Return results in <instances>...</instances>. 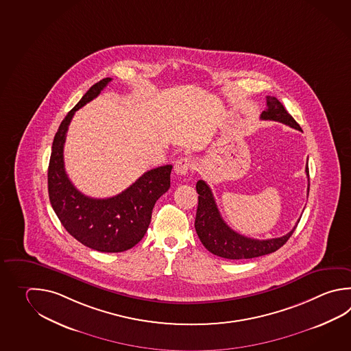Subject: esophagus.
<instances>
[{"mask_svg": "<svg viewBox=\"0 0 351 351\" xmlns=\"http://www.w3.org/2000/svg\"><path fill=\"white\" fill-rule=\"evenodd\" d=\"M190 169H191V161H190V158H181L180 160H178L176 162H175V167H173V170L175 172L178 173V175H181V176H185L190 171Z\"/></svg>", "mask_w": 351, "mask_h": 351, "instance_id": "1", "label": "esophagus"}]
</instances>
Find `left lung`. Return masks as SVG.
<instances>
[{"mask_svg":"<svg viewBox=\"0 0 351 351\" xmlns=\"http://www.w3.org/2000/svg\"><path fill=\"white\" fill-rule=\"evenodd\" d=\"M267 108L260 116L261 120H271L281 122L295 130L302 131L300 125L293 120V116L287 112L282 104L276 97H266ZM306 175L308 180V167L306 164ZM310 189V180H308ZM196 191L199 193V205L195 217V230L202 245L216 256L240 260V258H252L271 254L287 243L298 225L287 232V235L267 240H256L251 237L240 235L230 228L220 215L217 205L215 202L211 189L204 180H199L196 184ZM300 220H298V222Z\"/></svg>","mask_w":351,"mask_h":351,"instance_id":"left-lung-1","label":"left lung"}]
</instances>
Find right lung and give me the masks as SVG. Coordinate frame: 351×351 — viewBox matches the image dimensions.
Segmentation results:
<instances>
[{"mask_svg":"<svg viewBox=\"0 0 351 351\" xmlns=\"http://www.w3.org/2000/svg\"><path fill=\"white\" fill-rule=\"evenodd\" d=\"M111 80L102 79L90 87L61 122L52 143L47 182L52 208L71 237L93 250L122 252L146 234L155 202L170 189L172 165L145 172L125 191L108 199L88 197L72 185L64 162L69 125L75 112L97 97Z\"/></svg>","mask_w":351,"mask_h":351,"instance_id":"obj_1","label":"right lung"}]
</instances>
